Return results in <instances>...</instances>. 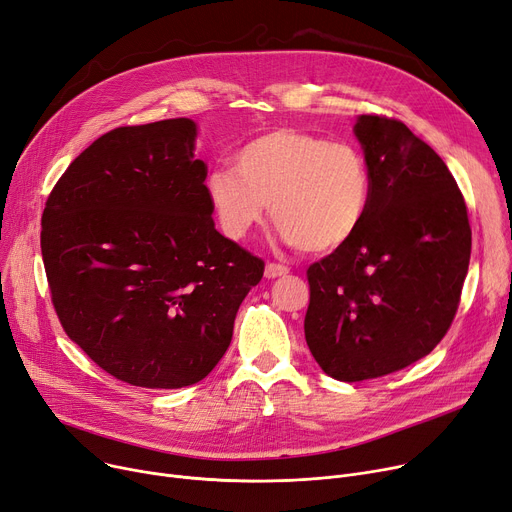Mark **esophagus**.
I'll return each mask as SVG.
<instances>
[{
	"mask_svg": "<svg viewBox=\"0 0 512 512\" xmlns=\"http://www.w3.org/2000/svg\"><path fill=\"white\" fill-rule=\"evenodd\" d=\"M288 274V267L280 265V263H267L265 265V278L274 280V278H282Z\"/></svg>",
	"mask_w": 512,
	"mask_h": 512,
	"instance_id": "obj_1",
	"label": "esophagus"
}]
</instances>
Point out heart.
I'll return each mask as SVG.
<instances>
[{
  "label": "heart",
  "mask_w": 512,
  "mask_h": 512,
  "mask_svg": "<svg viewBox=\"0 0 512 512\" xmlns=\"http://www.w3.org/2000/svg\"><path fill=\"white\" fill-rule=\"evenodd\" d=\"M367 161L348 143L276 128L242 147L234 168L211 170L205 193L222 230L247 236L272 218L305 253H332L361 228L369 205Z\"/></svg>",
  "instance_id": "obj_1"
}]
</instances>
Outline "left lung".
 Returning a JSON list of instances; mask_svg holds the SVG:
<instances>
[{
    "label": "left lung",
    "mask_w": 512,
    "mask_h": 512,
    "mask_svg": "<svg viewBox=\"0 0 512 512\" xmlns=\"http://www.w3.org/2000/svg\"><path fill=\"white\" fill-rule=\"evenodd\" d=\"M355 137L371 182L365 220L307 270L305 340L340 382L432 353L459 309L471 257L467 205L442 157L384 116H359Z\"/></svg>",
    "instance_id": "obj_1"
}]
</instances>
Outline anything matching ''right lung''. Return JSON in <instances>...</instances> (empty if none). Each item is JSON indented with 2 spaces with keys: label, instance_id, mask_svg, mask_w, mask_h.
<instances>
[{
  "label": "right lung",
  "instance_id": "obj_1",
  "mask_svg": "<svg viewBox=\"0 0 512 512\" xmlns=\"http://www.w3.org/2000/svg\"><path fill=\"white\" fill-rule=\"evenodd\" d=\"M195 139L188 118L103 134L53 186L41 218L64 332L132 386L201 382L263 278L265 263L215 230Z\"/></svg>",
  "mask_w": 512,
  "mask_h": 512
}]
</instances>
